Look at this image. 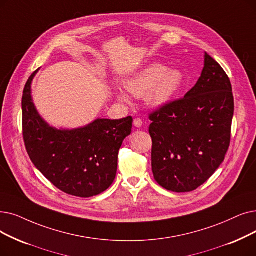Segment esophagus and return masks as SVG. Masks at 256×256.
Wrapping results in <instances>:
<instances>
[{"mask_svg": "<svg viewBox=\"0 0 256 256\" xmlns=\"http://www.w3.org/2000/svg\"><path fill=\"white\" fill-rule=\"evenodd\" d=\"M134 126H136V128H141L142 126V120L140 119V118H136L135 120H134Z\"/></svg>", "mask_w": 256, "mask_h": 256, "instance_id": "1", "label": "esophagus"}]
</instances>
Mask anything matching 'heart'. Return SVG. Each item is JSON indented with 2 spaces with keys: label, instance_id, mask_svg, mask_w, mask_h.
Listing matches in <instances>:
<instances>
[{
  "label": "heart",
  "instance_id": "obj_1",
  "mask_svg": "<svg viewBox=\"0 0 256 256\" xmlns=\"http://www.w3.org/2000/svg\"><path fill=\"white\" fill-rule=\"evenodd\" d=\"M183 82L184 75L180 69L152 62L128 77L124 82L126 92L119 90L116 92V97L124 104L132 102L130 94L136 98L144 97L148 106L161 108L174 100Z\"/></svg>",
  "mask_w": 256,
  "mask_h": 256
}]
</instances>
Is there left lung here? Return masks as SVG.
Returning a JSON list of instances; mask_svg holds the SVG:
<instances>
[{
	"label": "left lung",
	"instance_id": "left-lung-1",
	"mask_svg": "<svg viewBox=\"0 0 256 256\" xmlns=\"http://www.w3.org/2000/svg\"><path fill=\"white\" fill-rule=\"evenodd\" d=\"M234 113L232 88L222 66L204 54V68L183 99L150 116L154 180L174 192H192L223 163Z\"/></svg>",
	"mask_w": 256,
	"mask_h": 256
}]
</instances>
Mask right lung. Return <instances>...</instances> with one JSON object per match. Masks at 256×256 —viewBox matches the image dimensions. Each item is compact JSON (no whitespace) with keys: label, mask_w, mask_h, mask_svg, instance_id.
I'll return each instance as SVG.
<instances>
[{"label":"right lung","mask_w":256,"mask_h":256,"mask_svg":"<svg viewBox=\"0 0 256 256\" xmlns=\"http://www.w3.org/2000/svg\"><path fill=\"white\" fill-rule=\"evenodd\" d=\"M25 86L22 110L26 150L36 168L62 192L90 198L104 192L115 180L118 152L130 135L132 118H97L76 128L50 126L33 102L31 86Z\"/></svg>","instance_id":"right-lung-1"}]
</instances>
